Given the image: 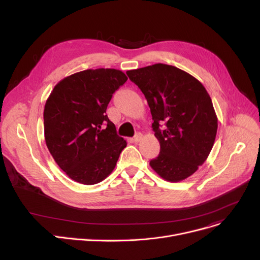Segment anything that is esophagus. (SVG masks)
I'll list each match as a JSON object with an SVG mask.
<instances>
[{
    "label": "esophagus",
    "instance_id": "obj_1",
    "mask_svg": "<svg viewBox=\"0 0 260 260\" xmlns=\"http://www.w3.org/2000/svg\"><path fill=\"white\" fill-rule=\"evenodd\" d=\"M141 139H142V134H141V133H138V134L135 135V137H134L133 140H134L135 142H139Z\"/></svg>",
    "mask_w": 260,
    "mask_h": 260
}]
</instances>
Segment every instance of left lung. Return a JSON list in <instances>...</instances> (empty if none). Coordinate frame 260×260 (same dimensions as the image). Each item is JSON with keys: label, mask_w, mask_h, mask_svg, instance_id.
<instances>
[{"label": "left lung", "mask_w": 260, "mask_h": 260, "mask_svg": "<svg viewBox=\"0 0 260 260\" xmlns=\"http://www.w3.org/2000/svg\"><path fill=\"white\" fill-rule=\"evenodd\" d=\"M126 74L147 100L160 143V154L149 166L167 181L186 179L215 142L218 119L210 94L196 78L172 65L157 63Z\"/></svg>", "instance_id": "left-lung-1"}]
</instances>
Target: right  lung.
Here are the masks:
<instances>
[{"mask_svg":"<svg viewBox=\"0 0 260 260\" xmlns=\"http://www.w3.org/2000/svg\"><path fill=\"white\" fill-rule=\"evenodd\" d=\"M126 80L115 68L82 71L62 79L47 98L45 142L57 165L74 181L101 182L126 147L106 115L113 93Z\"/></svg>","mask_w":260,"mask_h":260,"instance_id":"obj_1","label":"right lung"}]
</instances>
